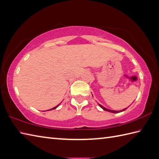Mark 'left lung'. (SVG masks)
Wrapping results in <instances>:
<instances>
[{
  "mask_svg": "<svg viewBox=\"0 0 159 159\" xmlns=\"http://www.w3.org/2000/svg\"><path fill=\"white\" fill-rule=\"evenodd\" d=\"M92 96H93V95H92ZM98 105H99L101 108H102V109L103 110L106 111H108V112L113 113H118L122 112V111H124L126 110V109H128V108H125V109H122V110H121V111H115V110H111V109H107V108L103 107L102 105H101V104H98Z\"/></svg>",
  "mask_w": 159,
  "mask_h": 159,
  "instance_id": "8db88e82",
  "label": "left lung"
}]
</instances>
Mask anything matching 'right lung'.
I'll return each instance as SVG.
<instances>
[{
	"label": "right lung",
	"mask_w": 159,
	"mask_h": 159,
	"mask_svg": "<svg viewBox=\"0 0 159 159\" xmlns=\"http://www.w3.org/2000/svg\"><path fill=\"white\" fill-rule=\"evenodd\" d=\"M59 105H60V104H58V105H57V106H56L55 107H53V108H52V109H49V110H47V111H50V110H53V109H57V107H59Z\"/></svg>",
	"instance_id": "add662e5"
}]
</instances>
